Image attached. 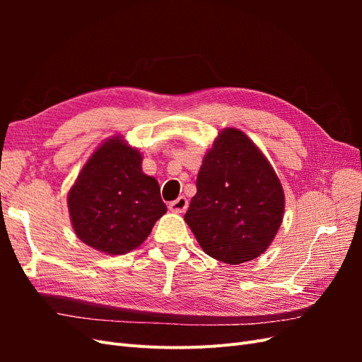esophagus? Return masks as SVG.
Instances as JSON below:
<instances>
[{
    "label": "esophagus",
    "instance_id": "1",
    "mask_svg": "<svg viewBox=\"0 0 362 362\" xmlns=\"http://www.w3.org/2000/svg\"><path fill=\"white\" fill-rule=\"evenodd\" d=\"M187 206H189V201H187V198H184V196H180L177 201L169 204V208L175 213H184L185 210H187Z\"/></svg>",
    "mask_w": 362,
    "mask_h": 362
}]
</instances>
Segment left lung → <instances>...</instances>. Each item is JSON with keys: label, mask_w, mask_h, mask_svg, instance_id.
<instances>
[{"label": "left lung", "mask_w": 362, "mask_h": 362, "mask_svg": "<svg viewBox=\"0 0 362 362\" xmlns=\"http://www.w3.org/2000/svg\"><path fill=\"white\" fill-rule=\"evenodd\" d=\"M184 216L205 254L226 264L259 257L284 216L275 170L245 133L223 129L206 152Z\"/></svg>", "instance_id": "1"}]
</instances>
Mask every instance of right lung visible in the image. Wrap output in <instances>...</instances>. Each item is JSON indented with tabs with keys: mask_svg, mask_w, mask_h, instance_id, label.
Returning <instances> with one entry per match:
<instances>
[{
	"mask_svg": "<svg viewBox=\"0 0 362 362\" xmlns=\"http://www.w3.org/2000/svg\"><path fill=\"white\" fill-rule=\"evenodd\" d=\"M74 231L107 255L145 242L168 211L156 178L141 172V156L120 137L108 139L84 164L68 194Z\"/></svg>",
	"mask_w": 362,
	"mask_h": 362,
	"instance_id": "add662e5",
	"label": "right lung"
}]
</instances>
